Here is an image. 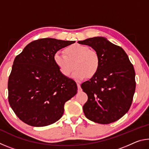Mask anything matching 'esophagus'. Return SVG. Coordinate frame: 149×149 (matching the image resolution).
I'll use <instances>...</instances> for the list:
<instances>
[{
    "mask_svg": "<svg viewBox=\"0 0 149 149\" xmlns=\"http://www.w3.org/2000/svg\"><path fill=\"white\" fill-rule=\"evenodd\" d=\"M77 85L78 91H80L81 89V85H80V84H79V83H77Z\"/></svg>",
    "mask_w": 149,
    "mask_h": 149,
    "instance_id": "obj_1",
    "label": "esophagus"
}]
</instances>
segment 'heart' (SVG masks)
<instances>
[{
	"instance_id": "1",
	"label": "heart",
	"mask_w": 149,
	"mask_h": 149,
	"mask_svg": "<svg viewBox=\"0 0 149 149\" xmlns=\"http://www.w3.org/2000/svg\"><path fill=\"white\" fill-rule=\"evenodd\" d=\"M64 53L56 52L53 60L61 74L65 77L70 76L74 69V63L76 69L72 77L77 81L84 79L87 75L93 76L99 69V55L87 46L79 44L70 45L65 48Z\"/></svg>"
}]
</instances>
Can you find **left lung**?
<instances>
[{
	"mask_svg": "<svg viewBox=\"0 0 149 149\" xmlns=\"http://www.w3.org/2000/svg\"><path fill=\"white\" fill-rule=\"evenodd\" d=\"M92 47L100 58L97 74L81 85L88 100L83 107L85 116L95 123L108 124L128 112L135 91V73L122 47L103 37L78 41Z\"/></svg>",
	"mask_w": 149,
	"mask_h": 149,
	"instance_id": "1",
	"label": "left lung"
}]
</instances>
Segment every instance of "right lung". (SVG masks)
<instances>
[{"mask_svg": "<svg viewBox=\"0 0 149 149\" xmlns=\"http://www.w3.org/2000/svg\"><path fill=\"white\" fill-rule=\"evenodd\" d=\"M75 42L40 39L29 43L15 58L8 83V101L22 122L43 127L62 116L65 102L76 95L77 87L61 74L53 56Z\"/></svg>", "mask_w": 149, "mask_h": 149, "instance_id": "add662e5", "label": "right lung"}]
</instances>
